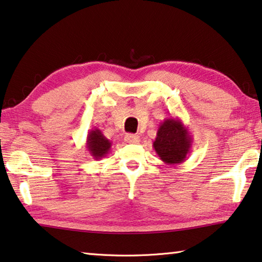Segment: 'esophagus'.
<instances>
[{
	"mask_svg": "<svg viewBox=\"0 0 262 262\" xmlns=\"http://www.w3.org/2000/svg\"><path fill=\"white\" fill-rule=\"evenodd\" d=\"M124 141L128 143H138L140 142V136L135 134H127L124 136Z\"/></svg>",
	"mask_w": 262,
	"mask_h": 262,
	"instance_id": "obj_1",
	"label": "esophagus"
}]
</instances>
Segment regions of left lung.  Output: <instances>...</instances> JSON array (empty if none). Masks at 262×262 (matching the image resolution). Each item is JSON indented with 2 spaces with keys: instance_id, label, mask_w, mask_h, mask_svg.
<instances>
[{
  "instance_id": "8db88e82",
  "label": "left lung",
  "mask_w": 262,
  "mask_h": 262,
  "mask_svg": "<svg viewBox=\"0 0 262 262\" xmlns=\"http://www.w3.org/2000/svg\"><path fill=\"white\" fill-rule=\"evenodd\" d=\"M192 138L181 119L167 118L160 124L152 142L160 159L168 165L181 164L190 154Z\"/></svg>"
}]
</instances>
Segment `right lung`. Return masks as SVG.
<instances>
[{"label": "right lung", "mask_w": 262, "mask_h": 262, "mask_svg": "<svg viewBox=\"0 0 262 262\" xmlns=\"http://www.w3.org/2000/svg\"><path fill=\"white\" fill-rule=\"evenodd\" d=\"M112 147V142L106 139V136L102 134V132L98 128L91 129L87 134L86 148L89 150L90 155L94 160H100L105 157L110 152Z\"/></svg>", "instance_id": "obj_1"}]
</instances>
